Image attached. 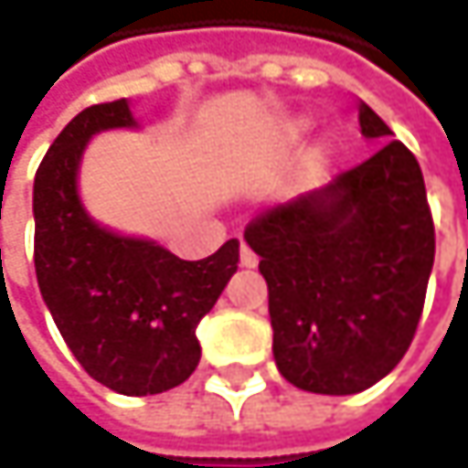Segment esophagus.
<instances>
[{
	"instance_id": "1",
	"label": "esophagus",
	"mask_w": 468,
	"mask_h": 468,
	"mask_svg": "<svg viewBox=\"0 0 468 468\" xmlns=\"http://www.w3.org/2000/svg\"><path fill=\"white\" fill-rule=\"evenodd\" d=\"M257 262H260V257L243 243V246H240V265H243V268H257Z\"/></svg>"
}]
</instances>
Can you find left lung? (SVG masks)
<instances>
[{
    "label": "left lung",
    "instance_id": "8db88e82",
    "mask_svg": "<svg viewBox=\"0 0 468 468\" xmlns=\"http://www.w3.org/2000/svg\"><path fill=\"white\" fill-rule=\"evenodd\" d=\"M360 130L388 145L323 189L262 211L243 233L268 282L276 366L290 385L323 396L360 393L399 366L436 251L415 154L368 105Z\"/></svg>",
    "mask_w": 468,
    "mask_h": 468
}]
</instances>
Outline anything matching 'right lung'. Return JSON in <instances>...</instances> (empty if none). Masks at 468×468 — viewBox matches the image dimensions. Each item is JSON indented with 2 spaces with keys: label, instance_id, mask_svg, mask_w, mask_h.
Wrapping results in <instances>:
<instances>
[{
  "label": "right lung",
  "instance_id": "obj_1",
  "mask_svg": "<svg viewBox=\"0 0 468 468\" xmlns=\"http://www.w3.org/2000/svg\"><path fill=\"white\" fill-rule=\"evenodd\" d=\"M133 127L127 100L80 111L35 176V271L53 323L83 371L124 396L165 393L200 363L197 323L238 271V238L206 260L122 238L80 208L75 176L89 138Z\"/></svg>",
  "mask_w": 468,
  "mask_h": 468
}]
</instances>
